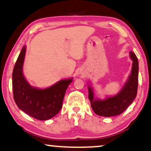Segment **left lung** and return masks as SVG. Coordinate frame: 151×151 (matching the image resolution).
<instances>
[{"label":"left lung","mask_w":151,"mask_h":151,"mask_svg":"<svg viewBox=\"0 0 151 151\" xmlns=\"http://www.w3.org/2000/svg\"><path fill=\"white\" fill-rule=\"evenodd\" d=\"M130 58L133 60L131 74L125 86L117 95L103 100H94L93 90L91 87L88 88V98L91 107L97 115L104 117L119 115L134 100L138 88L139 63L134 52H130Z\"/></svg>","instance_id":"obj_1"}]
</instances>
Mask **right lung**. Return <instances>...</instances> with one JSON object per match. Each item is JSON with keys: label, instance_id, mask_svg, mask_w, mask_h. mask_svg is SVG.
<instances>
[{"label": "right lung", "instance_id": "obj_1", "mask_svg": "<svg viewBox=\"0 0 151 151\" xmlns=\"http://www.w3.org/2000/svg\"><path fill=\"white\" fill-rule=\"evenodd\" d=\"M26 47H24L17 58L12 72V91L14 102L21 110L40 121L50 119L62 108L63 101L68 86L72 79L57 82L45 89L32 87L23 75Z\"/></svg>", "mask_w": 151, "mask_h": 151}]
</instances>
